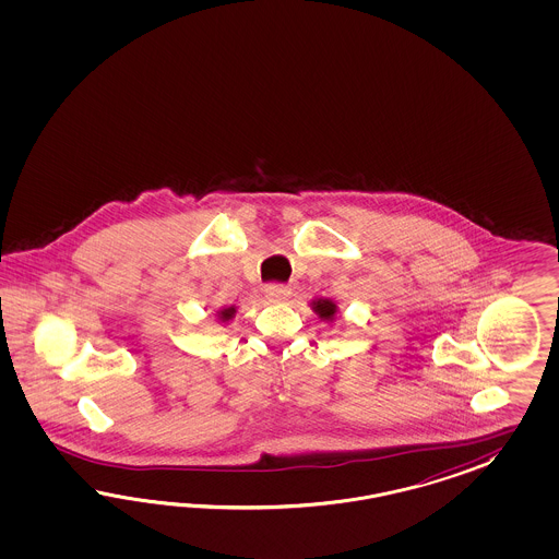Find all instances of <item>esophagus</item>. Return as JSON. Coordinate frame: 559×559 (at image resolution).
I'll return each instance as SVG.
<instances>
[{"mask_svg":"<svg viewBox=\"0 0 559 559\" xmlns=\"http://www.w3.org/2000/svg\"><path fill=\"white\" fill-rule=\"evenodd\" d=\"M264 293H266V297H269L271 301H274V304L287 301L288 297H290V288H288L287 285H266Z\"/></svg>","mask_w":559,"mask_h":559,"instance_id":"1","label":"esophagus"}]
</instances>
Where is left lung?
<instances>
[{
    "label": "left lung",
    "instance_id": "8db88e82",
    "mask_svg": "<svg viewBox=\"0 0 559 559\" xmlns=\"http://www.w3.org/2000/svg\"><path fill=\"white\" fill-rule=\"evenodd\" d=\"M311 305H313V311L322 318L323 322H332L334 320L336 304H332L330 299H316Z\"/></svg>",
    "mask_w": 559,
    "mask_h": 559
}]
</instances>
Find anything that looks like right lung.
<instances>
[{
    "label": "right lung",
    "instance_id": "obj_1",
    "mask_svg": "<svg viewBox=\"0 0 559 559\" xmlns=\"http://www.w3.org/2000/svg\"><path fill=\"white\" fill-rule=\"evenodd\" d=\"M234 316H236V307H227V309L219 311L221 322H229Z\"/></svg>",
    "mask_w": 559,
    "mask_h": 559
}]
</instances>
